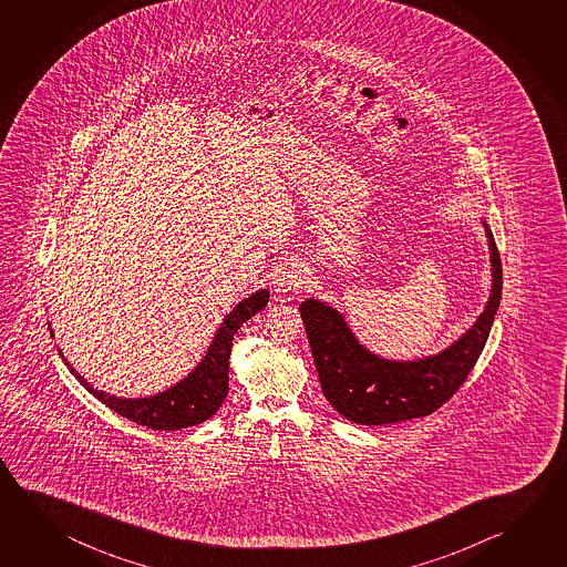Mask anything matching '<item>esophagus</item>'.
Returning <instances> with one entry per match:
<instances>
[{
    "mask_svg": "<svg viewBox=\"0 0 567 567\" xmlns=\"http://www.w3.org/2000/svg\"><path fill=\"white\" fill-rule=\"evenodd\" d=\"M305 282H307V275L298 269V267H295V265H290V267L280 270L279 275H277L275 287L285 295V292H297L298 288H302Z\"/></svg>",
    "mask_w": 567,
    "mask_h": 567,
    "instance_id": "1",
    "label": "esophagus"
}]
</instances>
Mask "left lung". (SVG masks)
<instances>
[{
	"instance_id": "8db88e82",
	"label": "left lung",
	"mask_w": 567,
	"mask_h": 567,
	"mask_svg": "<svg viewBox=\"0 0 567 567\" xmlns=\"http://www.w3.org/2000/svg\"><path fill=\"white\" fill-rule=\"evenodd\" d=\"M489 250V297L462 337L436 354L392 360L364 347L344 315L330 302L305 298L300 317L307 328L320 386L340 416L362 426H382L432 414L466 380L486 347L502 298V262L496 240L482 219Z\"/></svg>"
}]
</instances>
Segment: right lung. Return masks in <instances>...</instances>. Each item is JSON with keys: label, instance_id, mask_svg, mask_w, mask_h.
I'll return each mask as SVG.
<instances>
[{"label": "right lung", "instance_id": "add662e5", "mask_svg": "<svg viewBox=\"0 0 567 567\" xmlns=\"http://www.w3.org/2000/svg\"><path fill=\"white\" fill-rule=\"evenodd\" d=\"M269 302V290L259 288L250 297L239 300V305L230 310L227 317L223 318L215 337L210 340L205 357L200 358L197 367L190 370L189 374L181 378L173 386L143 398H123L115 394H107L87 382V378L81 377L75 368L71 367L70 360L63 357L60 347L58 352L63 358L65 367L70 368L71 374L80 380L81 386L90 394L97 398L105 406H110L120 416L127 417L141 426L153 427V430H181V427L197 426L213 414H217L223 400L229 392V360L233 338L249 318L255 317L259 310L267 307ZM50 324L51 338L53 328Z\"/></svg>", "mask_w": 567, "mask_h": 567}]
</instances>
